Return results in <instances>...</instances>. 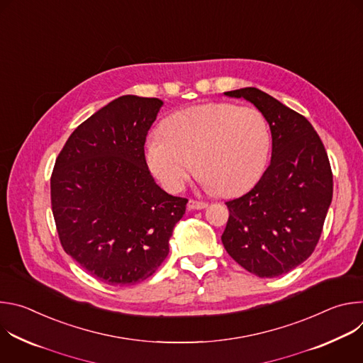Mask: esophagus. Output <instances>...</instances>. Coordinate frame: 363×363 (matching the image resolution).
<instances>
[{
	"label": "esophagus",
	"mask_w": 363,
	"mask_h": 363,
	"mask_svg": "<svg viewBox=\"0 0 363 363\" xmlns=\"http://www.w3.org/2000/svg\"><path fill=\"white\" fill-rule=\"evenodd\" d=\"M208 206V203L206 202H202V201H196V199H189L188 201V210H203Z\"/></svg>",
	"instance_id": "obj_1"
}]
</instances>
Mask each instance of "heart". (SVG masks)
<instances>
[{"mask_svg": "<svg viewBox=\"0 0 363 363\" xmlns=\"http://www.w3.org/2000/svg\"><path fill=\"white\" fill-rule=\"evenodd\" d=\"M272 147L266 116L225 101L178 111L146 142V164L161 185L179 192L194 174L223 196L248 191L264 172Z\"/></svg>", "mask_w": 363, "mask_h": 363, "instance_id": "heart-1", "label": "heart"}]
</instances>
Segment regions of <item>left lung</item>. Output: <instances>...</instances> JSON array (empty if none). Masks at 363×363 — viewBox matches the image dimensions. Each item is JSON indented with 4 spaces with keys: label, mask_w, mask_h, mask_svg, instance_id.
<instances>
[{
    "label": "left lung",
    "mask_w": 363,
    "mask_h": 363,
    "mask_svg": "<svg viewBox=\"0 0 363 363\" xmlns=\"http://www.w3.org/2000/svg\"><path fill=\"white\" fill-rule=\"evenodd\" d=\"M260 111L273 138L272 162L245 195L225 202L227 252L258 277L296 269L315 251L333 195L323 142L304 116L255 87L225 91Z\"/></svg>",
    "instance_id": "8db88e82"
}]
</instances>
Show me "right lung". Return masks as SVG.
I'll return each mask as SVG.
<instances>
[{
	"instance_id": "1",
	"label": "right lung",
	"mask_w": 363,
	"mask_h": 363,
	"mask_svg": "<svg viewBox=\"0 0 363 363\" xmlns=\"http://www.w3.org/2000/svg\"><path fill=\"white\" fill-rule=\"evenodd\" d=\"M164 101L126 94L79 125L51 174V210L65 251L111 286L150 277L169 252L188 199L157 185L145 160Z\"/></svg>"
}]
</instances>
